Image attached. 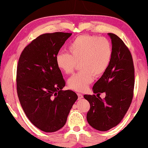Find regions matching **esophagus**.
<instances>
[{
	"label": "esophagus",
	"mask_w": 148,
	"mask_h": 148,
	"mask_svg": "<svg viewBox=\"0 0 148 148\" xmlns=\"http://www.w3.org/2000/svg\"><path fill=\"white\" fill-rule=\"evenodd\" d=\"M77 96H78V99H81L82 98H83V95H82L81 93H77Z\"/></svg>",
	"instance_id": "1"
}]
</instances>
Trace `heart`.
Returning <instances> with one entry per match:
<instances>
[{"mask_svg": "<svg viewBox=\"0 0 148 148\" xmlns=\"http://www.w3.org/2000/svg\"><path fill=\"white\" fill-rule=\"evenodd\" d=\"M69 53L61 51L56 57L57 67L66 74L74 71L77 63L82 70L68 80L69 88L82 92L87 89L95 77H100L112 63L114 50L105 37L83 34L74 39L68 47Z\"/></svg>", "mask_w": 148, "mask_h": 148, "instance_id": "heart-1", "label": "heart"}]
</instances>
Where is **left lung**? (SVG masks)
<instances>
[{
    "mask_svg": "<svg viewBox=\"0 0 148 148\" xmlns=\"http://www.w3.org/2000/svg\"><path fill=\"white\" fill-rule=\"evenodd\" d=\"M114 54L107 71L95 82L93 92L105 93L104 99L85 95L90 109L87 114L89 124L95 129L106 131L121 121L129 109L133 97L134 66L131 52L116 34L109 33Z\"/></svg>",
    "mask_w": 148,
    "mask_h": 148,
    "instance_id": "8db88e82",
    "label": "left lung"
}]
</instances>
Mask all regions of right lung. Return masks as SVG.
Listing matches in <instances>:
<instances>
[{"mask_svg": "<svg viewBox=\"0 0 148 148\" xmlns=\"http://www.w3.org/2000/svg\"><path fill=\"white\" fill-rule=\"evenodd\" d=\"M72 33L42 34L22 52L17 68V92L25 114L36 128L47 133L66 124L77 95L62 90L66 82L56 57Z\"/></svg>", "mask_w": 148, "mask_h": 148, "instance_id": "add662e5", "label": "right lung"}]
</instances>
